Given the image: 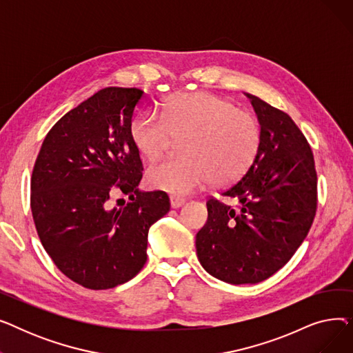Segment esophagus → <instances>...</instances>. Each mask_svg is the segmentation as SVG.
<instances>
[{
    "label": "esophagus",
    "mask_w": 353,
    "mask_h": 353,
    "mask_svg": "<svg viewBox=\"0 0 353 353\" xmlns=\"http://www.w3.org/2000/svg\"><path fill=\"white\" fill-rule=\"evenodd\" d=\"M184 203H186V200H184L183 197H179V196H170V206L173 209H179L181 208Z\"/></svg>",
    "instance_id": "esophagus-1"
}]
</instances>
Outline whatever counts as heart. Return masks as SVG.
<instances>
[{"label":"heart","mask_w":353,"mask_h":353,"mask_svg":"<svg viewBox=\"0 0 353 353\" xmlns=\"http://www.w3.org/2000/svg\"><path fill=\"white\" fill-rule=\"evenodd\" d=\"M130 139L147 160L184 139V157L161 160L147 170L152 188L189 194L208 183L225 186L243 176L261 145V124L233 101L206 91L181 92L165 100L160 113L144 111L130 123Z\"/></svg>","instance_id":"obj_1"}]
</instances>
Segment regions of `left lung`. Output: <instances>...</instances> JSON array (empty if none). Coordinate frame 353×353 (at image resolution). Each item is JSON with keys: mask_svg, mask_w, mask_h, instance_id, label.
<instances>
[{"mask_svg": "<svg viewBox=\"0 0 353 353\" xmlns=\"http://www.w3.org/2000/svg\"><path fill=\"white\" fill-rule=\"evenodd\" d=\"M261 123L259 152L242 179L225 190L234 205L208 199V221L196 236L201 266L232 285L259 283L302 245L318 208L312 148L285 111L246 94Z\"/></svg>", "mask_w": 353, "mask_h": 353, "instance_id": "8db88e82", "label": "left lung"}]
</instances>
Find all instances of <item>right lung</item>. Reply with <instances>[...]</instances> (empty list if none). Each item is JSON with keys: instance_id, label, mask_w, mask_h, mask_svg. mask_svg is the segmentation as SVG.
Here are the masks:
<instances>
[{"instance_id": "right-lung-1", "label": "right lung", "mask_w": 353, "mask_h": 353, "mask_svg": "<svg viewBox=\"0 0 353 353\" xmlns=\"http://www.w3.org/2000/svg\"><path fill=\"white\" fill-rule=\"evenodd\" d=\"M139 88L107 87L61 117L31 176V212L48 256L68 279L103 290L125 283L147 261L148 229L170 210L161 190L139 192L140 154L130 139ZM123 192L117 210L108 200Z\"/></svg>"}]
</instances>
